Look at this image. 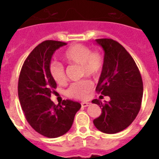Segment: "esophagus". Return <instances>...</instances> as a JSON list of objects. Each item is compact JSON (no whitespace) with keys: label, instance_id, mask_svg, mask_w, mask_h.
Listing matches in <instances>:
<instances>
[{"label":"esophagus","instance_id":"obj_1","mask_svg":"<svg viewBox=\"0 0 159 159\" xmlns=\"http://www.w3.org/2000/svg\"><path fill=\"white\" fill-rule=\"evenodd\" d=\"M81 105H82V107H87V106H88L90 105L89 102H82V103H81Z\"/></svg>","mask_w":159,"mask_h":159}]
</instances>
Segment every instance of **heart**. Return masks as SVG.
Returning <instances> with one entry per match:
<instances>
[{"mask_svg": "<svg viewBox=\"0 0 159 159\" xmlns=\"http://www.w3.org/2000/svg\"><path fill=\"white\" fill-rule=\"evenodd\" d=\"M62 58L70 64L81 66V76L97 78L101 75L104 65V58L99 52H92L87 46L75 43L70 45L62 53ZM48 71L50 76L57 83H63L66 80L64 67L57 62L49 64ZM92 88V82L82 80L75 82L67 91V97L74 99H86Z\"/></svg>", "mask_w": 159, "mask_h": 159, "instance_id": "1", "label": "heart"}]
</instances>
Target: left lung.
Wrapping results in <instances>:
<instances>
[{
  "label": "left lung",
  "instance_id": "1",
  "mask_svg": "<svg viewBox=\"0 0 159 159\" xmlns=\"http://www.w3.org/2000/svg\"><path fill=\"white\" fill-rule=\"evenodd\" d=\"M96 41L105 52L103 69L96 91L111 100L92 101L102 109V115L93 123L103 133L116 134L127 128L138 115L143 97V81L134 60L120 43L111 39Z\"/></svg>",
  "mask_w": 159,
  "mask_h": 159
}]
</instances>
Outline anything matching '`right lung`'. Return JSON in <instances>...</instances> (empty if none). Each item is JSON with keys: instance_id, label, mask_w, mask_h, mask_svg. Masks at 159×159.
I'll list each match as a JSON object with an SVG mask.
<instances>
[{"instance_id": "right-lung-1", "label": "right lung", "mask_w": 159, "mask_h": 159, "mask_svg": "<svg viewBox=\"0 0 159 159\" xmlns=\"http://www.w3.org/2000/svg\"><path fill=\"white\" fill-rule=\"evenodd\" d=\"M64 42L46 40L34 48L24 62L18 82V96L26 120L32 128L48 138H57L69 130L78 102L66 100L55 105L51 93L57 87L48 67L53 53L66 45Z\"/></svg>"}]
</instances>
